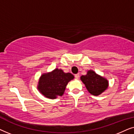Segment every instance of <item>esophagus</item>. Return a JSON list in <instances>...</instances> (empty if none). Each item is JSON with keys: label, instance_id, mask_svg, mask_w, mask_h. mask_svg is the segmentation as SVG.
<instances>
[{"label": "esophagus", "instance_id": "1", "mask_svg": "<svg viewBox=\"0 0 134 134\" xmlns=\"http://www.w3.org/2000/svg\"><path fill=\"white\" fill-rule=\"evenodd\" d=\"M75 78H76V79H79V74H77L75 75Z\"/></svg>", "mask_w": 134, "mask_h": 134}]
</instances>
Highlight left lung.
<instances>
[{
  "mask_svg": "<svg viewBox=\"0 0 134 134\" xmlns=\"http://www.w3.org/2000/svg\"><path fill=\"white\" fill-rule=\"evenodd\" d=\"M80 80L85 84L88 92L94 96L100 94L109 87L107 79L96 74L93 70L88 71L87 74L80 77Z\"/></svg>",
  "mask_w": 134,
  "mask_h": 134,
  "instance_id": "1",
  "label": "left lung"
}]
</instances>
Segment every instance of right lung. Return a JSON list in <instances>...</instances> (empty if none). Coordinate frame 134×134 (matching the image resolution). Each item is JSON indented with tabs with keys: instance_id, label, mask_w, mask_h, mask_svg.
<instances>
[{
	"instance_id": "1",
	"label": "right lung",
	"mask_w": 134,
	"mask_h": 134,
	"mask_svg": "<svg viewBox=\"0 0 134 134\" xmlns=\"http://www.w3.org/2000/svg\"><path fill=\"white\" fill-rule=\"evenodd\" d=\"M74 78L71 73H66L61 69L55 68L51 72L42 74L37 88L46 98L54 99L63 96L68 82Z\"/></svg>"
}]
</instances>
